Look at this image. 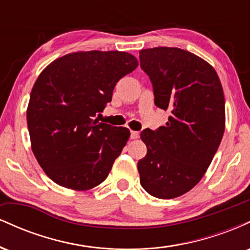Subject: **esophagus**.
Returning a JSON list of instances; mask_svg holds the SVG:
<instances>
[{
  "instance_id": "esophagus-1",
  "label": "esophagus",
  "mask_w": 250,
  "mask_h": 250,
  "mask_svg": "<svg viewBox=\"0 0 250 250\" xmlns=\"http://www.w3.org/2000/svg\"><path fill=\"white\" fill-rule=\"evenodd\" d=\"M130 137H131V139H133V140L139 139V137H140V133H139V131L131 130V131H130Z\"/></svg>"
}]
</instances>
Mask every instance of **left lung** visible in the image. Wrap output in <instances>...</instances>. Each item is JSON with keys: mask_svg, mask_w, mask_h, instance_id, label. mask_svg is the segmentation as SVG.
I'll return each instance as SVG.
<instances>
[{"mask_svg": "<svg viewBox=\"0 0 250 250\" xmlns=\"http://www.w3.org/2000/svg\"><path fill=\"white\" fill-rule=\"evenodd\" d=\"M143 71L154 89L156 107L168 122L145 129L147 155L137 162L140 183L157 199H175L194 188L211 163L226 125L225 95L208 62L180 48L140 51Z\"/></svg>", "mask_w": 250, "mask_h": 250, "instance_id": "8db88e82", "label": "left lung"}]
</instances>
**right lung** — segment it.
I'll use <instances>...</instances> for the list:
<instances>
[{"label":"right lung","mask_w":250,"mask_h":250,"mask_svg":"<svg viewBox=\"0 0 250 250\" xmlns=\"http://www.w3.org/2000/svg\"><path fill=\"white\" fill-rule=\"evenodd\" d=\"M137 65L125 51H77L37 77L27 109L31 149L57 185L89 190L107 179L130 131L95 117L111 101L119 80Z\"/></svg>","instance_id":"add662e5"}]
</instances>
